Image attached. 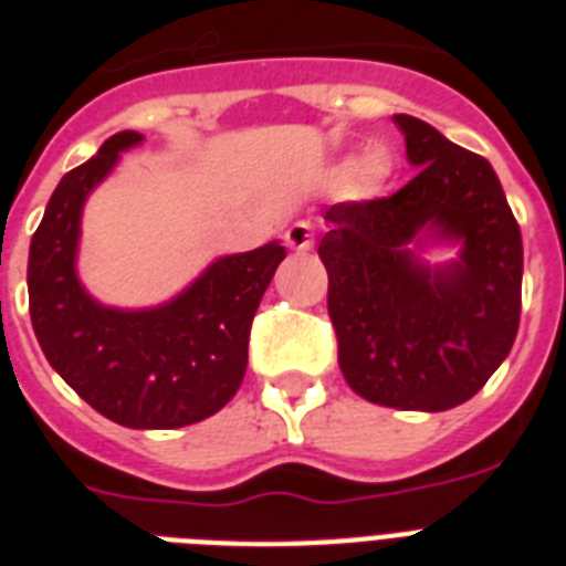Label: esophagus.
<instances>
[{
  "label": "esophagus",
  "instance_id": "obj_1",
  "mask_svg": "<svg viewBox=\"0 0 566 566\" xmlns=\"http://www.w3.org/2000/svg\"><path fill=\"white\" fill-rule=\"evenodd\" d=\"M284 243L296 252H308L314 247V226L308 220H296L284 229Z\"/></svg>",
  "mask_w": 566,
  "mask_h": 566
}]
</instances>
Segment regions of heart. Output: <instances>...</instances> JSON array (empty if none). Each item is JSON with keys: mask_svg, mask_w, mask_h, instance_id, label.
Segmentation results:
<instances>
[{"mask_svg": "<svg viewBox=\"0 0 566 566\" xmlns=\"http://www.w3.org/2000/svg\"><path fill=\"white\" fill-rule=\"evenodd\" d=\"M387 172H390V164H387L385 155L376 153L361 161V167L355 172V185H358V190H364V193H373V190H378L385 185Z\"/></svg>", "mask_w": 566, "mask_h": 566, "instance_id": "1", "label": "heart"}]
</instances>
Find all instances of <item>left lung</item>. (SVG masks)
I'll use <instances>...</instances> for the list:
<instances>
[{
	"mask_svg": "<svg viewBox=\"0 0 566 566\" xmlns=\"http://www.w3.org/2000/svg\"><path fill=\"white\" fill-rule=\"evenodd\" d=\"M405 188L326 211L319 258L337 361L355 394L399 411L467 402L505 361L520 326L523 238L496 172L438 128L399 114ZM422 224L465 243L462 261L431 274L403 249Z\"/></svg>",
	"mask_w": 566,
	"mask_h": 566,
	"instance_id": "8db88e82",
	"label": "left lung"
}]
</instances>
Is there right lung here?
<instances>
[{"instance_id":"right-lung-1","label":"right lung","mask_w":566,"mask_h":566,"mask_svg":"<svg viewBox=\"0 0 566 566\" xmlns=\"http://www.w3.org/2000/svg\"><path fill=\"white\" fill-rule=\"evenodd\" d=\"M140 140L119 132L61 179L29 249V314L46 361L102 417L128 429H179L211 417L238 394L258 302L282 264L266 243L220 258L170 305L102 308L75 279L84 196L117 155Z\"/></svg>"}]
</instances>
